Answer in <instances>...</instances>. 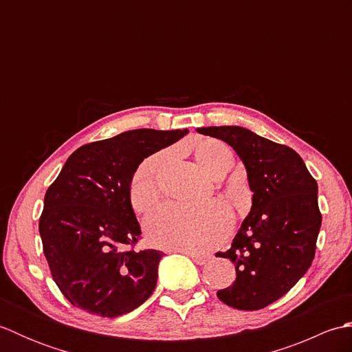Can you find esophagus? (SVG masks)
Wrapping results in <instances>:
<instances>
[{"label": "esophagus", "instance_id": "esophagus-1", "mask_svg": "<svg viewBox=\"0 0 352 352\" xmlns=\"http://www.w3.org/2000/svg\"><path fill=\"white\" fill-rule=\"evenodd\" d=\"M178 252L189 256L193 261H195L197 265H206L208 261V256H206V254H199V252H195V251H178Z\"/></svg>", "mask_w": 352, "mask_h": 352}]
</instances>
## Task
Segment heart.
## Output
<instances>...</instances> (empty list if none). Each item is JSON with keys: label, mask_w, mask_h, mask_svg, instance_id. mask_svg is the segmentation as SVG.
<instances>
[{"label": "heart", "mask_w": 352, "mask_h": 352, "mask_svg": "<svg viewBox=\"0 0 352 352\" xmlns=\"http://www.w3.org/2000/svg\"><path fill=\"white\" fill-rule=\"evenodd\" d=\"M195 159L206 174L216 177L233 164V153L221 140L204 139L195 146ZM162 155L140 164L130 184V199L138 212H146L159 197L155 175ZM231 228V214L219 203L201 207L164 204L148 216L146 236L153 245L172 251H208L222 242Z\"/></svg>", "instance_id": "1"}]
</instances>
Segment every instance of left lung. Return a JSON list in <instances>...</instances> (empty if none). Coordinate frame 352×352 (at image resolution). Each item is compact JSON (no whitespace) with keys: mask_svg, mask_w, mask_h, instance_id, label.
Masks as SVG:
<instances>
[{"mask_svg":"<svg viewBox=\"0 0 352 352\" xmlns=\"http://www.w3.org/2000/svg\"><path fill=\"white\" fill-rule=\"evenodd\" d=\"M242 160L252 206L231 248L221 252L236 266V280L218 298L239 310L272 304L302 278L315 257L322 216L318 183L300 154L237 125L199 126Z\"/></svg>","mask_w":352,"mask_h":352,"instance_id":"left-lung-1","label":"left lung"}]
</instances>
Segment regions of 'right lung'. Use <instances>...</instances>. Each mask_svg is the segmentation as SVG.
<instances>
[{
    "label": "right lung",
    "mask_w": 352,
    "mask_h": 352,
    "mask_svg": "<svg viewBox=\"0 0 352 352\" xmlns=\"http://www.w3.org/2000/svg\"><path fill=\"white\" fill-rule=\"evenodd\" d=\"M188 133L125 131L80 146L66 160L45 193L39 233L52 278L72 305L116 318L151 296L164 254L124 250L140 236L130 184L144 159Z\"/></svg>",
    "instance_id": "1"
}]
</instances>
